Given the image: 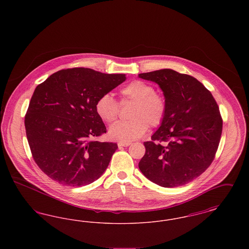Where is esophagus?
<instances>
[{
  "mask_svg": "<svg viewBox=\"0 0 249 249\" xmlns=\"http://www.w3.org/2000/svg\"><path fill=\"white\" fill-rule=\"evenodd\" d=\"M130 142H119L118 143V145H119V147H122V146H129L130 145Z\"/></svg>",
  "mask_w": 249,
  "mask_h": 249,
  "instance_id": "34e87169",
  "label": "esophagus"
}]
</instances>
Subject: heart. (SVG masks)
Listing matches in <instances>:
<instances>
[{
	"instance_id": "1",
	"label": "heart",
	"mask_w": 249,
	"mask_h": 249,
	"mask_svg": "<svg viewBox=\"0 0 249 249\" xmlns=\"http://www.w3.org/2000/svg\"><path fill=\"white\" fill-rule=\"evenodd\" d=\"M121 103L135 102L130 120L118 121L109 129V136L117 141L130 142L141 138L148 129L162 123L167 113V102L156 93L154 87L142 80H133L120 89ZM98 116L107 123L115 121L119 113V103L110 94L101 96L95 105Z\"/></svg>"
}]
</instances>
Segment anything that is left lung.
I'll return each mask as SVG.
<instances>
[{"label": "left lung", "mask_w": 249, "mask_h": 249, "mask_svg": "<svg viewBox=\"0 0 249 249\" xmlns=\"http://www.w3.org/2000/svg\"><path fill=\"white\" fill-rule=\"evenodd\" d=\"M139 77L158 84L167 102L165 119L151 141L143 142L139 169L160 187L185 185L200 177L214 159L222 133L218 106L211 92L189 74L162 69Z\"/></svg>", "instance_id": "8db88e82"}]
</instances>
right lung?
Masks as SVG:
<instances>
[{"label": "right lung", "instance_id": "add662e5", "mask_svg": "<svg viewBox=\"0 0 249 249\" xmlns=\"http://www.w3.org/2000/svg\"><path fill=\"white\" fill-rule=\"evenodd\" d=\"M125 80L123 73L71 68L54 72L36 87L25 129L33 158L48 177L71 187L102 177L118 144L91 140L107 132L95 105Z\"/></svg>", "mask_w": 249, "mask_h": 249}]
</instances>
